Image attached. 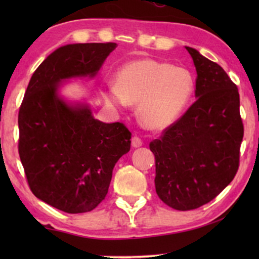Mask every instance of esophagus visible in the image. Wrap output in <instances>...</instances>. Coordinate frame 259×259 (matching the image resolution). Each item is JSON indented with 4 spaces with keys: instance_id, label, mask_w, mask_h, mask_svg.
Masks as SVG:
<instances>
[{
    "instance_id": "1",
    "label": "esophagus",
    "mask_w": 259,
    "mask_h": 259,
    "mask_svg": "<svg viewBox=\"0 0 259 259\" xmlns=\"http://www.w3.org/2000/svg\"><path fill=\"white\" fill-rule=\"evenodd\" d=\"M141 145H143V140H141L140 139V138L139 137H133L132 138V146L133 147H140L141 146Z\"/></svg>"
}]
</instances>
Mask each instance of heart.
Masks as SVG:
<instances>
[{"label":"heart","instance_id":"obj_1","mask_svg":"<svg viewBox=\"0 0 259 259\" xmlns=\"http://www.w3.org/2000/svg\"><path fill=\"white\" fill-rule=\"evenodd\" d=\"M193 90L194 80L189 69L141 59L123 66L116 74L115 84L102 94L115 106L138 104V118L145 127L164 130L180 118Z\"/></svg>","mask_w":259,"mask_h":259}]
</instances>
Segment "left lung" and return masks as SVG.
Returning a JSON list of instances; mask_svg holds the SVG:
<instances>
[{
  "mask_svg": "<svg viewBox=\"0 0 259 259\" xmlns=\"http://www.w3.org/2000/svg\"><path fill=\"white\" fill-rule=\"evenodd\" d=\"M185 48L197 70V100L150 144L157 194L179 211L207 204L232 182L244 136L238 88L218 63Z\"/></svg>",
  "mask_w": 259,
  "mask_h": 259,
  "instance_id": "left-lung-1",
  "label": "left lung"
}]
</instances>
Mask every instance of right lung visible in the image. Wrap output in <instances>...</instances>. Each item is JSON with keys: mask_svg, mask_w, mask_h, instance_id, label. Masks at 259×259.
Masks as SVG:
<instances>
[{"mask_svg": "<svg viewBox=\"0 0 259 259\" xmlns=\"http://www.w3.org/2000/svg\"><path fill=\"white\" fill-rule=\"evenodd\" d=\"M116 44L62 46L37 67L19 112V154L35 197L67 213L94 210L108 192L116 161L131 148L123 123L94 119L69 104L63 81L94 77Z\"/></svg>", "mask_w": 259, "mask_h": 259, "instance_id": "1", "label": "right lung"}]
</instances>
